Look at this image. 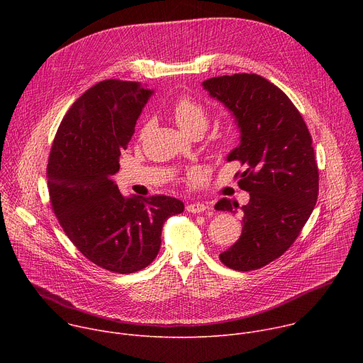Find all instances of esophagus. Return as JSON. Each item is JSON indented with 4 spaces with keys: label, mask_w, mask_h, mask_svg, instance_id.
Wrapping results in <instances>:
<instances>
[{
    "label": "esophagus",
    "mask_w": 363,
    "mask_h": 363,
    "mask_svg": "<svg viewBox=\"0 0 363 363\" xmlns=\"http://www.w3.org/2000/svg\"><path fill=\"white\" fill-rule=\"evenodd\" d=\"M206 208H208V206H206L205 203H201V202H194V203H188L186 205V211L192 213V214H201Z\"/></svg>",
    "instance_id": "obj_1"
}]
</instances>
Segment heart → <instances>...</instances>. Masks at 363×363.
Listing matches in <instances>:
<instances>
[{
	"label": "heart",
	"mask_w": 363,
	"mask_h": 363,
	"mask_svg": "<svg viewBox=\"0 0 363 363\" xmlns=\"http://www.w3.org/2000/svg\"><path fill=\"white\" fill-rule=\"evenodd\" d=\"M172 116L184 132L195 129L205 130L208 123V113L198 100L189 96H181L172 105Z\"/></svg>",
	"instance_id": "heart-1"
}]
</instances>
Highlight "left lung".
I'll return each mask as SVG.
<instances>
[{
	"mask_svg": "<svg viewBox=\"0 0 363 363\" xmlns=\"http://www.w3.org/2000/svg\"><path fill=\"white\" fill-rule=\"evenodd\" d=\"M202 87L234 116L240 145L227 161L244 165L238 185L250 192L241 206V235L220 260L237 272L262 269L287 251L316 205L319 169L312 136L286 93L262 76H220ZM234 208L238 203L227 198L216 205L218 211Z\"/></svg>",
	"mask_w": 363,
	"mask_h": 363,
	"instance_id": "obj_1",
	"label": "left lung"
}]
</instances>
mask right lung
I'll return each mask as SVG.
<instances>
[{
    "label": "right lung",
    "mask_w": 363,
    "mask_h": 363,
    "mask_svg": "<svg viewBox=\"0 0 363 363\" xmlns=\"http://www.w3.org/2000/svg\"><path fill=\"white\" fill-rule=\"evenodd\" d=\"M153 90L138 82L103 80L67 111L51 146L47 185L53 211L70 241L96 266L119 274L149 266L182 201L123 196L112 177L121 152Z\"/></svg>",
    "instance_id": "add662e5"
}]
</instances>
